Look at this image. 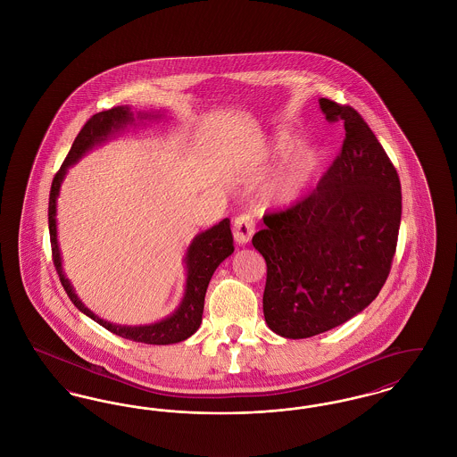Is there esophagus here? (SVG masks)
<instances>
[{
	"label": "esophagus",
	"instance_id": "34e87169",
	"mask_svg": "<svg viewBox=\"0 0 457 457\" xmlns=\"http://www.w3.org/2000/svg\"><path fill=\"white\" fill-rule=\"evenodd\" d=\"M232 230H234L236 242L239 245H245L254 234V220L249 215H240V217L236 218Z\"/></svg>",
	"mask_w": 457,
	"mask_h": 457
}]
</instances>
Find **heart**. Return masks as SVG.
Wrapping results in <instances>:
<instances>
[{
  "mask_svg": "<svg viewBox=\"0 0 457 457\" xmlns=\"http://www.w3.org/2000/svg\"><path fill=\"white\" fill-rule=\"evenodd\" d=\"M292 132H277L263 149L262 162L270 163L284 156L263 186V201L268 206L287 208L301 201L310 189L323 165V153L312 143L294 145Z\"/></svg>",
  "mask_w": 457,
  "mask_h": 457,
  "instance_id": "1",
  "label": "heart"
}]
</instances>
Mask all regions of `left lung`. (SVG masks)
Returning a JSON list of instances; mask_svg holds the SVG:
<instances>
[{
  "mask_svg": "<svg viewBox=\"0 0 457 457\" xmlns=\"http://www.w3.org/2000/svg\"><path fill=\"white\" fill-rule=\"evenodd\" d=\"M320 110L344 123L342 153L310 197L263 217L253 237L266 262L264 320L286 338L328 332L370 306L401 225L399 175L368 123L327 97Z\"/></svg>",
  "mask_w": 457,
  "mask_h": 457,
  "instance_id": "1",
  "label": "left lung"
}]
</instances>
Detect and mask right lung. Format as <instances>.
<instances>
[{
  "label": "right lung",
  "mask_w": 457,
  "mask_h": 457,
  "mask_svg": "<svg viewBox=\"0 0 457 457\" xmlns=\"http://www.w3.org/2000/svg\"><path fill=\"white\" fill-rule=\"evenodd\" d=\"M163 117V112H132L129 104L115 106L106 112H99L93 115L87 123L82 127L79 136L75 137L72 147L62 165L60 171L54 175L49 193V237H51V249H53V263L56 266L60 282L65 288L67 295L71 297L75 308L91 320H95L101 327L110 330L115 336L153 344V345H169L177 344L195 334V330L201 325L203 310H204V295L206 288L210 286V280L218 268V264L227 260L234 253V239L230 230V220L223 218L220 223L213 225L212 228L197 234L184 256V268H186V286L184 295L179 303V306L170 312L169 316L145 325H119L112 323L96 312H91L80 297L75 294L71 280L65 275L62 251L58 244V225H56V201L60 195V187L65 180V175L69 169L73 167L82 156H86L89 151H93L97 145L108 143L117 134L123 132L127 127H134L137 123L145 121L160 120Z\"/></svg>",
  "instance_id": "obj_1"
}]
</instances>
